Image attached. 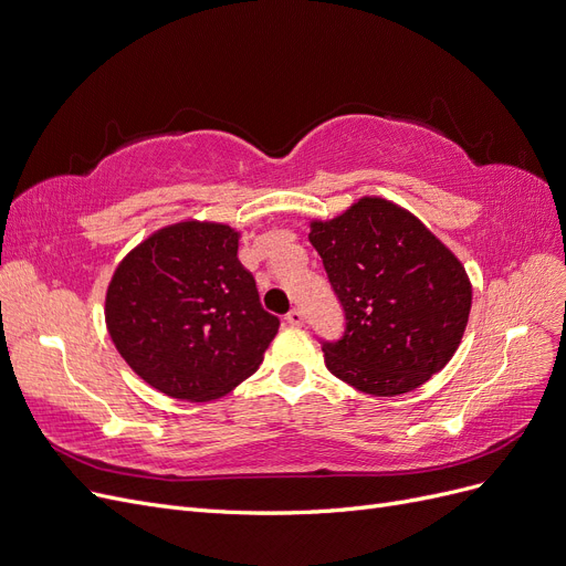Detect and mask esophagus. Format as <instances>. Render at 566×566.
I'll list each match as a JSON object with an SVG mask.
<instances>
[{"label": "esophagus", "mask_w": 566, "mask_h": 566, "mask_svg": "<svg viewBox=\"0 0 566 566\" xmlns=\"http://www.w3.org/2000/svg\"><path fill=\"white\" fill-rule=\"evenodd\" d=\"M284 319H286V324H291V326H301V324H303V312H301L298 307L289 310Z\"/></svg>", "instance_id": "1"}]
</instances>
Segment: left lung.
<instances>
[{
  "mask_svg": "<svg viewBox=\"0 0 566 566\" xmlns=\"http://www.w3.org/2000/svg\"><path fill=\"white\" fill-rule=\"evenodd\" d=\"M333 294L345 312L326 368L373 396L424 385L462 343L471 312L464 265L403 207L361 198L331 221L310 223Z\"/></svg>",
  "mask_w": 566,
  "mask_h": 566,
  "instance_id": "8db88e82",
  "label": "left lung"
}]
</instances>
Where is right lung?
Listing matches in <instances>:
<instances>
[{
    "instance_id": "obj_1",
    "label": "right lung",
    "mask_w": 566,
    "mask_h": 566,
    "mask_svg": "<svg viewBox=\"0 0 566 566\" xmlns=\"http://www.w3.org/2000/svg\"><path fill=\"white\" fill-rule=\"evenodd\" d=\"M230 226L160 228L120 261L107 289L109 336L144 382L181 401H212L247 380L277 336Z\"/></svg>"
}]
</instances>
